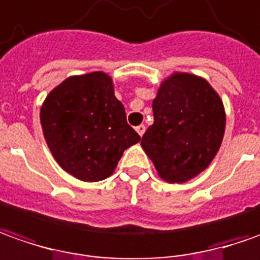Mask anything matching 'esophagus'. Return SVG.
<instances>
[{"mask_svg":"<svg viewBox=\"0 0 260 260\" xmlns=\"http://www.w3.org/2000/svg\"><path fill=\"white\" fill-rule=\"evenodd\" d=\"M135 129H137V132L139 134V137H142V135L145 134V129H146V128H145V125H138Z\"/></svg>","mask_w":260,"mask_h":260,"instance_id":"1","label":"esophagus"}]
</instances>
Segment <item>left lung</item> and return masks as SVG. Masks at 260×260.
<instances>
[{"label":"left lung","instance_id":"8db88e82","mask_svg":"<svg viewBox=\"0 0 260 260\" xmlns=\"http://www.w3.org/2000/svg\"><path fill=\"white\" fill-rule=\"evenodd\" d=\"M152 111L153 123L141 145L164 181L183 183L211 165L223 139L226 115L206 79L174 72L162 81Z\"/></svg>","mask_w":260,"mask_h":260}]
</instances>
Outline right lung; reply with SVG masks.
Listing matches in <instances>:
<instances>
[{"mask_svg":"<svg viewBox=\"0 0 260 260\" xmlns=\"http://www.w3.org/2000/svg\"><path fill=\"white\" fill-rule=\"evenodd\" d=\"M40 119L58 165L84 182L111 176L123 151L141 141L126 122L112 78L102 71L74 75L55 86L42 104Z\"/></svg>","mask_w":260,"mask_h":260,"instance_id":"add662e5","label":"right lung"}]
</instances>
